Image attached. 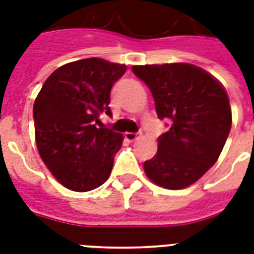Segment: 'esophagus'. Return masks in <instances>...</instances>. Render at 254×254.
Listing matches in <instances>:
<instances>
[{
  "label": "esophagus",
  "mask_w": 254,
  "mask_h": 254,
  "mask_svg": "<svg viewBox=\"0 0 254 254\" xmlns=\"http://www.w3.org/2000/svg\"><path fill=\"white\" fill-rule=\"evenodd\" d=\"M139 137H141V133H127L125 134V138L127 139V141H130V142H133V141H135V139H138Z\"/></svg>",
  "instance_id": "1"
}]
</instances>
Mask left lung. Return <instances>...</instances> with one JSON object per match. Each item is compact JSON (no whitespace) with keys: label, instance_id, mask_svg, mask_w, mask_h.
I'll return each instance as SVG.
<instances>
[{"label":"left lung","instance_id":"8db88e82","mask_svg":"<svg viewBox=\"0 0 254 254\" xmlns=\"http://www.w3.org/2000/svg\"><path fill=\"white\" fill-rule=\"evenodd\" d=\"M131 71L150 88L159 120L170 129L158 137V151L143 163L151 182L181 190L200 179L219 158L232 125L225 88L189 63L134 65Z\"/></svg>","mask_w":254,"mask_h":254}]
</instances>
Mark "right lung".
I'll return each instance as SVG.
<instances>
[{
  "label": "right lung",
  "instance_id": "1",
  "mask_svg": "<svg viewBox=\"0 0 254 254\" xmlns=\"http://www.w3.org/2000/svg\"><path fill=\"white\" fill-rule=\"evenodd\" d=\"M127 65L100 58L71 62L55 69L34 103L35 141L42 161L59 183L76 192L91 191L111 175L123 134L97 127L112 116L111 89Z\"/></svg>",
  "mask_w": 254,
  "mask_h": 254
}]
</instances>
